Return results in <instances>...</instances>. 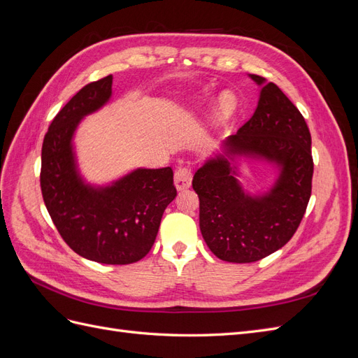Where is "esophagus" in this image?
Returning a JSON list of instances; mask_svg holds the SVG:
<instances>
[{
    "mask_svg": "<svg viewBox=\"0 0 358 358\" xmlns=\"http://www.w3.org/2000/svg\"><path fill=\"white\" fill-rule=\"evenodd\" d=\"M191 182H192V170L188 166H183L179 167L175 171V185L179 191L182 189H187L191 187Z\"/></svg>",
    "mask_w": 358,
    "mask_h": 358,
    "instance_id": "34e87169",
    "label": "esophagus"
}]
</instances>
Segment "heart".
I'll list each match as a JSON object with an SVG mask.
<instances>
[{
    "label": "heart",
    "mask_w": 358,
    "mask_h": 358,
    "mask_svg": "<svg viewBox=\"0 0 358 358\" xmlns=\"http://www.w3.org/2000/svg\"><path fill=\"white\" fill-rule=\"evenodd\" d=\"M236 106H237V101H236V96L233 94H224L221 96L220 100V115L221 117H229L234 113L236 110Z\"/></svg>",
    "instance_id": "obj_1"
}]
</instances>
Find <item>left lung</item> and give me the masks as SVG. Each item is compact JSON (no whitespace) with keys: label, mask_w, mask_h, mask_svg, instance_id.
I'll list each match as a JSON object with an SVG mask.
<instances>
[{"label":"left lung","mask_w":358,"mask_h":358,"mask_svg":"<svg viewBox=\"0 0 358 358\" xmlns=\"http://www.w3.org/2000/svg\"><path fill=\"white\" fill-rule=\"evenodd\" d=\"M251 78L262 85L258 106L225 145L231 152L280 162L276 187L263 199L245 196L225 159L208 162L192 179L203 239L216 257L230 263L258 262L289 242L312 192V140L305 117L275 83L257 74Z\"/></svg>","instance_id":"left-lung-1"}]
</instances>
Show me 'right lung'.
Masks as SVG:
<instances>
[{
	"mask_svg": "<svg viewBox=\"0 0 358 358\" xmlns=\"http://www.w3.org/2000/svg\"><path fill=\"white\" fill-rule=\"evenodd\" d=\"M112 76L91 82L53 117L41 148L40 187L58 233L76 254L103 264H131L152 248L167 206L176 197L171 167L137 170L101 191L76 175L70 140L80 117L112 94Z\"/></svg>",
	"mask_w": 358,
	"mask_h": 358,
	"instance_id": "1",
	"label": "right lung"
}]
</instances>
